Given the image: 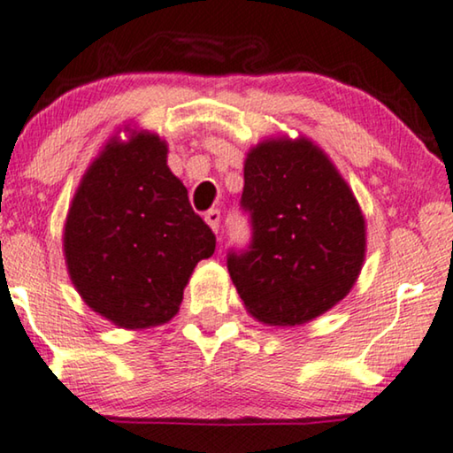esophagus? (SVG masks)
Instances as JSON below:
<instances>
[{"instance_id":"obj_1","label":"esophagus","mask_w":453,"mask_h":453,"mask_svg":"<svg viewBox=\"0 0 453 453\" xmlns=\"http://www.w3.org/2000/svg\"><path fill=\"white\" fill-rule=\"evenodd\" d=\"M204 220H206V225L211 226L214 233H219V226H220V212H219V211H211V212H206Z\"/></svg>"}]
</instances>
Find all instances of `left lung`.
<instances>
[{"mask_svg":"<svg viewBox=\"0 0 453 453\" xmlns=\"http://www.w3.org/2000/svg\"><path fill=\"white\" fill-rule=\"evenodd\" d=\"M242 173L253 242L228 255V273L261 325H304L356 286L365 259L362 208L335 163L306 136L257 142Z\"/></svg>","mask_w":453,"mask_h":453,"instance_id":"obj_1","label":"left lung"}]
</instances>
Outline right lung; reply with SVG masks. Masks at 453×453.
I'll list each match as a JSON object with an SVG mask.
<instances>
[{"mask_svg": "<svg viewBox=\"0 0 453 453\" xmlns=\"http://www.w3.org/2000/svg\"><path fill=\"white\" fill-rule=\"evenodd\" d=\"M112 136L69 204L63 255L77 294L120 329L172 320L216 239L167 165V141L139 128Z\"/></svg>", "mask_w": 453, "mask_h": 453, "instance_id": "obj_1", "label": "right lung"}]
</instances>
